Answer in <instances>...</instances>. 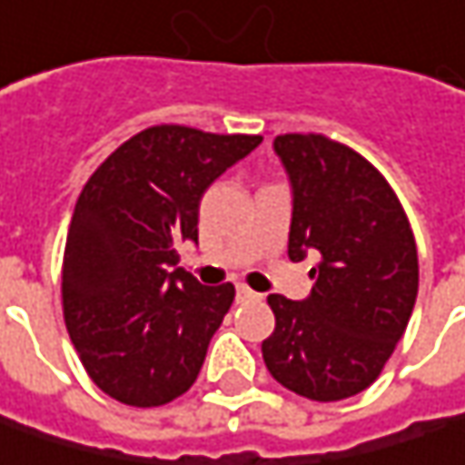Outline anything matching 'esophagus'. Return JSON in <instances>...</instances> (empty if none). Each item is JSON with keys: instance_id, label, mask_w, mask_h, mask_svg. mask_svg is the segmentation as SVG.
Returning <instances> with one entry per match:
<instances>
[{"instance_id": "1", "label": "esophagus", "mask_w": 465, "mask_h": 465, "mask_svg": "<svg viewBox=\"0 0 465 465\" xmlns=\"http://www.w3.org/2000/svg\"><path fill=\"white\" fill-rule=\"evenodd\" d=\"M260 297H262V294L252 292V289L236 287V300H239V302H255V300H260Z\"/></svg>"}]
</instances>
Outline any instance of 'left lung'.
I'll return each mask as SVG.
<instances>
[{"instance_id":"obj_1","label":"left lung","mask_w":465,"mask_h":465,"mask_svg":"<svg viewBox=\"0 0 465 465\" xmlns=\"http://www.w3.org/2000/svg\"><path fill=\"white\" fill-rule=\"evenodd\" d=\"M292 189L289 258L315 255L305 300L271 294L276 329L262 341L271 376L297 395L331 402L376 381L419 294L411 223L384 176L318 134L273 139Z\"/></svg>"}]
</instances>
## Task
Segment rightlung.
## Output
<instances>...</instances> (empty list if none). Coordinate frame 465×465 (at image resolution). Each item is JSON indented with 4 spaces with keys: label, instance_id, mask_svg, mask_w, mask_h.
<instances>
[{
    "label": "right lung",
    "instance_id": "right-lung-1",
    "mask_svg": "<svg viewBox=\"0 0 465 465\" xmlns=\"http://www.w3.org/2000/svg\"><path fill=\"white\" fill-rule=\"evenodd\" d=\"M260 142L154 125L86 181L65 242L63 308L70 341L102 392L152 408L194 384L233 287H203L178 268L176 247L197 242L207 186Z\"/></svg>",
    "mask_w": 465,
    "mask_h": 465
}]
</instances>
